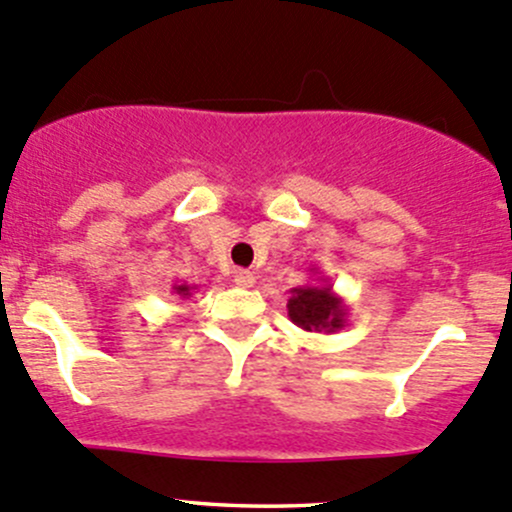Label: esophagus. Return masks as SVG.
<instances>
[{
  "label": "esophagus",
  "mask_w": 512,
  "mask_h": 512,
  "mask_svg": "<svg viewBox=\"0 0 512 512\" xmlns=\"http://www.w3.org/2000/svg\"><path fill=\"white\" fill-rule=\"evenodd\" d=\"M234 283L239 288H251L256 283V276L251 271H244V268H239V271H234Z\"/></svg>",
  "instance_id": "obj_1"
}]
</instances>
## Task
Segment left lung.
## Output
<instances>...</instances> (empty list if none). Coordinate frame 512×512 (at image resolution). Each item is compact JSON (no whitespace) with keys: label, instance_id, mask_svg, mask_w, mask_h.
<instances>
[{"label":"left lung","instance_id":"obj_1","mask_svg":"<svg viewBox=\"0 0 512 512\" xmlns=\"http://www.w3.org/2000/svg\"><path fill=\"white\" fill-rule=\"evenodd\" d=\"M310 271L318 273L315 268H310ZM288 318L293 325L308 330V333L333 335L347 325V305L325 278H318V283L291 288Z\"/></svg>","mask_w":512,"mask_h":512}]
</instances>
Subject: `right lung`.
<instances>
[{
  "label": "right lung",
  "mask_w": 512,
  "mask_h": 512,
  "mask_svg": "<svg viewBox=\"0 0 512 512\" xmlns=\"http://www.w3.org/2000/svg\"><path fill=\"white\" fill-rule=\"evenodd\" d=\"M194 291H197V286H187V283H175L172 286V293L179 295V298H192Z\"/></svg>",
  "instance_id": "add662e5"
}]
</instances>
